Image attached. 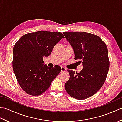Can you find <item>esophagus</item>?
I'll return each instance as SVG.
<instances>
[{"label": "esophagus", "mask_w": 122, "mask_h": 122, "mask_svg": "<svg viewBox=\"0 0 122 122\" xmlns=\"http://www.w3.org/2000/svg\"><path fill=\"white\" fill-rule=\"evenodd\" d=\"M66 69L65 68H64V67H61V72L62 73V72H66Z\"/></svg>", "instance_id": "obj_1"}]
</instances>
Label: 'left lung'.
<instances>
[{
	"label": "left lung",
	"mask_w": 122,
	"mask_h": 122,
	"mask_svg": "<svg viewBox=\"0 0 122 122\" xmlns=\"http://www.w3.org/2000/svg\"><path fill=\"white\" fill-rule=\"evenodd\" d=\"M73 47L75 60L83 68L80 73L68 70L70 79L65 83L69 94L84 100L95 94L104 84L110 68L107 46L98 36L85 32H64Z\"/></svg>",
	"instance_id": "left-lung-1"
}]
</instances>
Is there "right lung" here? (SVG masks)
<instances>
[{
    "label": "right lung",
    "instance_id": "add662e5",
    "mask_svg": "<svg viewBox=\"0 0 122 122\" xmlns=\"http://www.w3.org/2000/svg\"><path fill=\"white\" fill-rule=\"evenodd\" d=\"M62 38L64 37L61 32L39 31L24 35L15 43L13 49V70L20 87L27 94H42L60 73V66L48 67L44 64L43 58L50 55Z\"/></svg>",
    "mask_w": 122,
    "mask_h": 122
}]
</instances>
